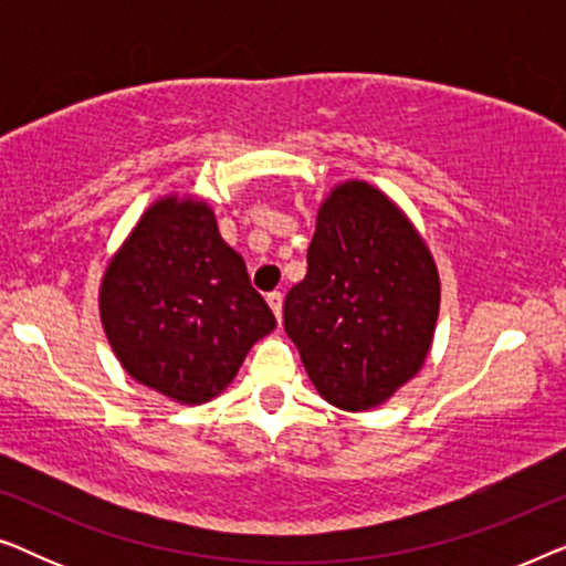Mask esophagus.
<instances>
[{"instance_id": "1", "label": "esophagus", "mask_w": 566, "mask_h": 566, "mask_svg": "<svg viewBox=\"0 0 566 566\" xmlns=\"http://www.w3.org/2000/svg\"><path fill=\"white\" fill-rule=\"evenodd\" d=\"M268 306L273 308V314H275V319H277V324H281V319H283V293H270L268 296Z\"/></svg>"}]
</instances>
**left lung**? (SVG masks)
<instances>
[{
	"label": "left lung",
	"mask_w": 566,
	"mask_h": 566,
	"mask_svg": "<svg viewBox=\"0 0 566 566\" xmlns=\"http://www.w3.org/2000/svg\"><path fill=\"white\" fill-rule=\"evenodd\" d=\"M306 262L285 296V332L322 399L368 412L428 360L440 312L436 258L384 190L345 180L319 203Z\"/></svg>",
	"instance_id": "8db88e82"
}]
</instances>
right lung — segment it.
Masks as SVG:
<instances>
[{
  "mask_svg": "<svg viewBox=\"0 0 566 566\" xmlns=\"http://www.w3.org/2000/svg\"><path fill=\"white\" fill-rule=\"evenodd\" d=\"M97 304L123 370L188 407L219 397L275 329L213 208L190 192L146 208L107 260Z\"/></svg>",
  "mask_w": 566,
  "mask_h": 566,
  "instance_id": "add662e5",
  "label": "right lung"
}]
</instances>
